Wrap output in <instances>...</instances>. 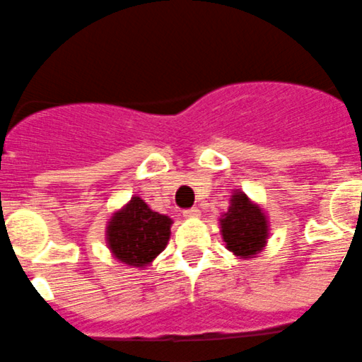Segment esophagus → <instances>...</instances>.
<instances>
[{
	"mask_svg": "<svg viewBox=\"0 0 362 362\" xmlns=\"http://www.w3.org/2000/svg\"><path fill=\"white\" fill-rule=\"evenodd\" d=\"M184 216L185 218H200V211H198L197 207H192V209H187V211H184Z\"/></svg>",
	"mask_w": 362,
	"mask_h": 362,
	"instance_id": "1",
	"label": "esophagus"
}]
</instances>
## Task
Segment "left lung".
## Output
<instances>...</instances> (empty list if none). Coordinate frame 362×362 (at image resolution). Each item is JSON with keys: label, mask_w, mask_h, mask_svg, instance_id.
<instances>
[{"label": "left lung", "mask_w": 362, "mask_h": 362, "mask_svg": "<svg viewBox=\"0 0 362 362\" xmlns=\"http://www.w3.org/2000/svg\"><path fill=\"white\" fill-rule=\"evenodd\" d=\"M223 241L239 259H252L266 246L269 238L268 218L245 192L235 191L230 207L219 218Z\"/></svg>", "instance_id": "8db88e82"}]
</instances>
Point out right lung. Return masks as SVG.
<instances>
[{
	"label": "right lung",
	"mask_w": 362,
	"mask_h": 362,
	"mask_svg": "<svg viewBox=\"0 0 362 362\" xmlns=\"http://www.w3.org/2000/svg\"><path fill=\"white\" fill-rule=\"evenodd\" d=\"M171 218L151 211L139 197L114 212L107 225V245L123 264L144 268L170 241Z\"/></svg>",
	"instance_id": "1"
}]
</instances>
